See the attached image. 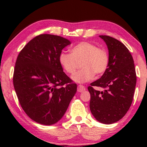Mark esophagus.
Listing matches in <instances>:
<instances>
[{
    "instance_id": "34e87169",
    "label": "esophagus",
    "mask_w": 147,
    "mask_h": 147,
    "mask_svg": "<svg viewBox=\"0 0 147 147\" xmlns=\"http://www.w3.org/2000/svg\"><path fill=\"white\" fill-rule=\"evenodd\" d=\"M84 90H86V88L84 87V86L79 85L78 86V91L79 92H84Z\"/></svg>"
}]
</instances>
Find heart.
Returning a JSON list of instances; mask_svg holds the SVG:
<instances>
[{"instance_id":"1","label":"heart","mask_w":147,"mask_h":147,"mask_svg":"<svg viewBox=\"0 0 147 147\" xmlns=\"http://www.w3.org/2000/svg\"><path fill=\"white\" fill-rule=\"evenodd\" d=\"M60 65L69 74H74L81 62L82 69L72 76V80L77 83H85L92 80L94 75L100 76L107 69L108 55L107 52L90 42H81L74 46L71 53L61 52L59 55Z\"/></svg>"}]
</instances>
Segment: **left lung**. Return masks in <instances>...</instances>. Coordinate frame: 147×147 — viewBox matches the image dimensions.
Wrapping results in <instances>:
<instances>
[{"instance_id": "left-lung-1", "label": "left lung", "mask_w": 147, "mask_h": 147, "mask_svg": "<svg viewBox=\"0 0 147 147\" xmlns=\"http://www.w3.org/2000/svg\"><path fill=\"white\" fill-rule=\"evenodd\" d=\"M109 53L108 68L99 80L88 89L90 94V109L94 118L110 124L123 118L131 106L136 83L134 60L127 47L118 40L100 35ZM94 87L103 88L98 91Z\"/></svg>"}]
</instances>
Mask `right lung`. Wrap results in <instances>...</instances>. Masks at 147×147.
I'll list each match as a JSON object with an SVG mask.
<instances>
[{"instance_id":"right-lung-1","label":"right lung","mask_w":147,"mask_h":147,"mask_svg":"<svg viewBox=\"0 0 147 147\" xmlns=\"http://www.w3.org/2000/svg\"><path fill=\"white\" fill-rule=\"evenodd\" d=\"M71 44L57 35L41 34L20 51L13 85L22 108L29 117L44 125L63 117L77 92V85L64 73L59 61L62 49Z\"/></svg>"}]
</instances>
